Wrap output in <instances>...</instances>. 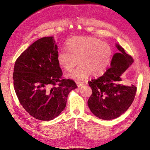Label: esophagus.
Wrapping results in <instances>:
<instances>
[{
    "mask_svg": "<svg viewBox=\"0 0 150 150\" xmlns=\"http://www.w3.org/2000/svg\"><path fill=\"white\" fill-rule=\"evenodd\" d=\"M76 83H77V85L79 88L82 86H83L84 84V82H77Z\"/></svg>",
    "mask_w": 150,
    "mask_h": 150,
    "instance_id": "1",
    "label": "esophagus"
}]
</instances>
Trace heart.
<instances>
[{
    "mask_svg": "<svg viewBox=\"0 0 150 150\" xmlns=\"http://www.w3.org/2000/svg\"><path fill=\"white\" fill-rule=\"evenodd\" d=\"M67 50L57 55L59 65L69 71L79 63L81 66L68 75L76 81H82L91 75L99 77L106 72L113 57V50L106 42L92 37H74L66 42Z\"/></svg>",
    "mask_w": 150,
    "mask_h": 150,
    "instance_id": "obj_1",
    "label": "heart"
}]
</instances>
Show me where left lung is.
Segmentation results:
<instances>
[{"label": "left lung", "instance_id": "1", "mask_svg": "<svg viewBox=\"0 0 150 150\" xmlns=\"http://www.w3.org/2000/svg\"><path fill=\"white\" fill-rule=\"evenodd\" d=\"M116 47L119 52L113 56L110 68L103 76L88 82L92 90L88 107L95 116L103 120L116 119L126 111L137 91L134 85L119 84L121 75L132 64L133 59L119 44H117Z\"/></svg>", "mask_w": 150, "mask_h": 150}]
</instances>
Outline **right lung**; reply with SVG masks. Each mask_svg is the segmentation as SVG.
Here are the masks:
<instances>
[{
  "label": "right lung",
  "mask_w": 150,
  "mask_h": 150,
  "mask_svg": "<svg viewBox=\"0 0 150 150\" xmlns=\"http://www.w3.org/2000/svg\"><path fill=\"white\" fill-rule=\"evenodd\" d=\"M53 37L37 40L16 60L13 75L16 95L27 112L37 119L50 120L64 109L69 92L77 88L62 79Z\"/></svg>",
  "instance_id": "1"
}]
</instances>
